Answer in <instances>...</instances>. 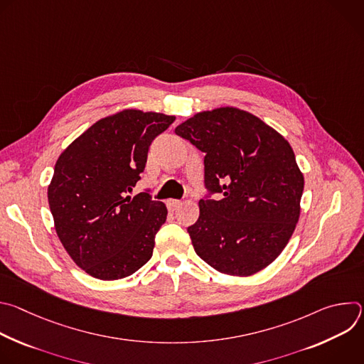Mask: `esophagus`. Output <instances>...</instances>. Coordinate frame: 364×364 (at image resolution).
Returning a JSON list of instances; mask_svg holds the SVG:
<instances>
[{"instance_id":"obj_1","label":"esophagus","mask_w":364,"mask_h":364,"mask_svg":"<svg viewBox=\"0 0 364 364\" xmlns=\"http://www.w3.org/2000/svg\"><path fill=\"white\" fill-rule=\"evenodd\" d=\"M180 205H181V201H180V200H174V198L167 200V207H168V210H170V212L177 210Z\"/></svg>"}]
</instances>
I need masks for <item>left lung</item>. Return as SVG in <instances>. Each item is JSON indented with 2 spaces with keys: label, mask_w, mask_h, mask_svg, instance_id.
<instances>
[{
  "label": "left lung",
  "mask_w": 364,
  "mask_h": 364,
  "mask_svg": "<svg viewBox=\"0 0 364 364\" xmlns=\"http://www.w3.org/2000/svg\"><path fill=\"white\" fill-rule=\"evenodd\" d=\"M205 154L201 198L187 229L196 253L216 271L250 277L289 242L301 212L304 176L289 142L262 119L233 107L203 111L176 128Z\"/></svg>",
  "instance_id": "obj_1"
}]
</instances>
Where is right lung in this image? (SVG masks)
I'll return each instance as SVG.
<instances>
[{
  "mask_svg": "<svg viewBox=\"0 0 364 364\" xmlns=\"http://www.w3.org/2000/svg\"><path fill=\"white\" fill-rule=\"evenodd\" d=\"M176 117L124 109L77 136L56 161L47 197L56 233L86 274L102 281L132 275L152 256L167 219L163 201L132 191L152 139Z\"/></svg>",
  "mask_w": 364,
  "mask_h": 364,
  "instance_id": "add662e5",
  "label": "right lung"
}]
</instances>
